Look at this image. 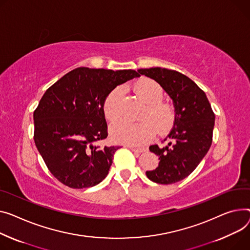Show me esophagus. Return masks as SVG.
<instances>
[{
    "label": "esophagus",
    "mask_w": 250,
    "mask_h": 250,
    "mask_svg": "<svg viewBox=\"0 0 250 250\" xmlns=\"http://www.w3.org/2000/svg\"><path fill=\"white\" fill-rule=\"evenodd\" d=\"M132 152L134 153H139V154H141V153H144V152H146V148H145V147H134V146H130L129 147Z\"/></svg>",
    "instance_id": "esophagus-1"
}]
</instances>
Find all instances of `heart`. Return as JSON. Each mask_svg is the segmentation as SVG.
<instances>
[{
    "label": "heart",
    "mask_w": 250,
    "mask_h": 250,
    "mask_svg": "<svg viewBox=\"0 0 250 250\" xmlns=\"http://www.w3.org/2000/svg\"><path fill=\"white\" fill-rule=\"evenodd\" d=\"M135 90L145 106L139 112L141 122H122L113 125L110 128L111 139L115 143L132 146L144 145L157 134L168 131L175 122L173 106L163 102L164 90L159 83L151 78H144L135 85ZM125 88L116 86L104 98V110L106 119L115 123L123 118V102Z\"/></svg>",
    "instance_id": "heart-1"
}]
</instances>
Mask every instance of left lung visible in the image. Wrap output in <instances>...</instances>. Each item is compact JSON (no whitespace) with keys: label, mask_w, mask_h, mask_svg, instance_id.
Instances as JSON below:
<instances>
[{"label":"left lung","mask_w":250,"mask_h":250,"mask_svg":"<svg viewBox=\"0 0 250 250\" xmlns=\"http://www.w3.org/2000/svg\"><path fill=\"white\" fill-rule=\"evenodd\" d=\"M138 72L157 81L173 101L174 126L164 140L168 144L149 146L160 162L156 170L146 172V177L158 184H173L188 177L209 151L215 114L205 92L186 75L161 67Z\"/></svg>","instance_id":"left-lung-1"}]
</instances>
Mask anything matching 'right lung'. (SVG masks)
Returning a JSON list of instances; mask_svg holds the SVG:
<instances>
[{
  "label": "right lung",
  "instance_id": "right-lung-1",
  "mask_svg": "<svg viewBox=\"0 0 250 250\" xmlns=\"http://www.w3.org/2000/svg\"><path fill=\"white\" fill-rule=\"evenodd\" d=\"M141 76L131 69L78 67L50 86L33 114L34 141L47 168L74 189L99 184L120 146H101L107 137L104 102L118 85Z\"/></svg>",
  "mask_w": 250,
  "mask_h": 250
}]
</instances>
